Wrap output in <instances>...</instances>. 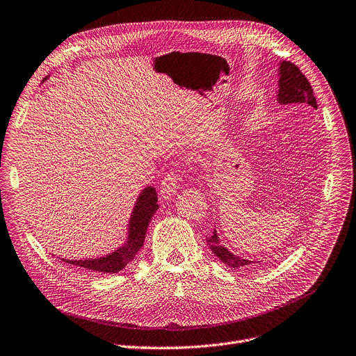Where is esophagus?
Returning a JSON list of instances; mask_svg holds the SVG:
<instances>
[{
  "label": "esophagus",
  "mask_w": 356,
  "mask_h": 356,
  "mask_svg": "<svg viewBox=\"0 0 356 356\" xmlns=\"http://www.w3.org/2000/svg\"><path fill=\"white\" fill-rule=\"evenodd\" d=\"M181 181H183V176H180L179 173H176V172L168 173L161 183V190H159L161 197L165 200L172 198L176 194L179 183H181Z\"/></svg>",
  "instance_id": "esophagus-1"
}]
</instances>
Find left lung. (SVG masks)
I'll return each instance as SVG.
<instances>
[{"label":"left lung","instance_id":"8db88e82","mask_svg":"<svg viewBox=\"0 0 356 356\" xmlns=\"http://www.w3.org/2000/svg\"><path fill=\"white\" fill-rule=\"evenodd\" d=\"M278 95L277 99L281 104H309L317 108V102L307 78L300 72V70L291 61L280 63V81H278ZM208 246L212 253L230 268H249L256 264V261L246 260L233 254L227 250L218 238V233L213 229L212 234L207 238ZM259 263V261H257Z\"/></svg>","mask_w":356,"mask_h":356}]
</instances>
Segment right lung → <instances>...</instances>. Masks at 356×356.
Listing matches in <instances>:
<instances>
[{
	"label": "right lung",
	"mask_w": 356,
	"mask_h": 356,
	"mask_svg": "<svg viewBox=\"0 0 356 356\" xmlns=\"http://www.w3.org/2000/svg\"><path fill=\"white\" fill-rule=\"evenodd\" d=\"M47 78H44L43 81H46ZM158 208L159 205H158L156 190L151 186L145 187L140 193L134 204V209L131 212L129 227H127L129 229L127 239L120 248H117L115 250H113L111 253L103 257L85 259V260H65V259H61V260L68 264H72L74 267L82 271L103 273V274H115L118 271H122L123 268H126V266L130 261H133L136 254L144 246L148 225L154 213L158 211Z\"/></svg>",
	"instance_id": "add662e5"
}]
</instances>
